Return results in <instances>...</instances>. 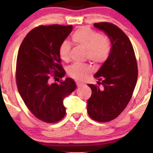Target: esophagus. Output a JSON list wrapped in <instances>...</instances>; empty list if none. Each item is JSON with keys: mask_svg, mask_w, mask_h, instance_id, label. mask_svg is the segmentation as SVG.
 <instances>
[{"mask_svg": "<svg viewBox=\"0 0 153 153\" xmlns=\"http://www.w3.org/2000/svg\"><path fill=\"white\" fill-rule=\"evenodd\" d=\"M76 85H77V86H78V87H80V86H82V85H83V83H82V82H77Z\"/></svg>", "mask_w": 153, "mask_h": 153, "instance_id": "34e87169", "label": "esophagus"}]
</instances>
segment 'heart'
Wrapping results in <instances>:
<instances>
[{"mask_svg": "<svg viewBox=\"0 0 153 153\" xmlns=\"http://www.w3.org/2000/svg\"><path fill=\"white\" fill-rule=\"evenodd\" d=\"M72 40L76 45L86 50V58L94 64L104 62L109 57L112 49L111 39L106 35H100L88 27H81L72 35ZM71 45L69 42L63 41L59 47V55L65 62L70 61ZM93 72L88 64L75 63L69 67L68 73L77 80H83Z\"/></svg>", "mask_w": 153, "mask_h": 153, "instance_id": "1", "label": "heart"}]
</instances>
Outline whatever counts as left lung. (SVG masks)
<instances>
[{"label": "left lung", "instance_id": "8db88e82", "mask_svg": "<svg viewBox=\"0 0 153 153\" xmlns=\"http://www.w3.org/2000/svg\"><path fill=\"white\" fill-rule=\"evenodd\" d=\"M94 26L108 35L112 49L94 75L99 85L88 84L92 94L88 100L87 110L94 120L107 122L117 118L130 101L137 80V63L130 40L122 29L108 22L96 23Z\"/></svg>", "mask_w": 153, "mask_h": 153}]
</instances>
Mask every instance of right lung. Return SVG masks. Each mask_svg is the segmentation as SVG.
I'll list each match as a JSON object with an SVG mask.
<instances>
[{
	"label": "right lung",
	"mask_w": 153,
	"mask_h": 153,
	"mask_svg": "<svg viewBox=\"0 0 153 153\" xmlns=\"http://www.w3.org/2000/svg\"><path fill=\"white\" fill-rule=\"evenodd\" d=\"M72 29V25L36 26L19 47L16 68L18 91L29 110L44 122L55 123L65 117L63 99L76 88L71 78L59 83L51 82L52 78L65 75L59 47Z\"/></svg>",
	"instance_id": "add662e5"
}]
</instances>
